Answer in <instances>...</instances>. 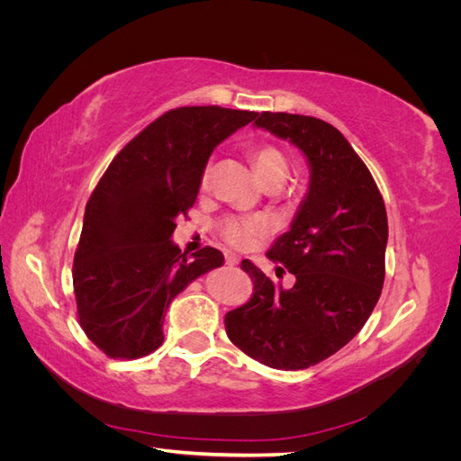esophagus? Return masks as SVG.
<instances>
[{
  "instance_id": "1",
  "label": "esophagus",
  "mask_w": 461,
  "mask_h": 461,
  "mask_svg": "<svg viewBox=\"0 0 461 461\" xmlns=\"http://www.w3.org/2000/svg\"><path fill=\"white\" fill-rule=\"evenodd\" d=\"M225 263H227V265H239V258H236V256L230 254V252H225Z\"/></svg>"
}]
</instances>
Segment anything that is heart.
Returning <instances> with one entry per match:
<instances>
[{"label": "heart", "instance_id": "heart-1", "mask_svg": "<svg viewBox=\"0 0 461 461\" xmlns=\"http://www.w3.org/2000/svg\"><path fill=\"white\" fill-rule=\"evenodd\" d=\"M252 163L259 178L265 185L273 183V180H285L288 175V159L281 148L275 144L261 142L254 146ZM209 176H212V163H205L200 175V186L205 188L209 185ZM267 229V221L263 217H252V215H225L219 221V234L232 248H248L252 246L258 236H261Z\"/></svg>", "mask_w": 461, "mask_h": 461}]
</instances>
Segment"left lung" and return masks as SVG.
I'll list each match as a JSON object with an SVG mask.
<instances>
[{
	"label": "left lung",
	"instance_id": "left-lung-1",
	"mask_svg": "<svg viewBox=\"0 0 461 461\" xmlns=\"http://www.w3.org/2000/svg\"><path fill=\"white\" fill-rule=\"evenodd\" d=\"M256 124L288 138L310 161L308 196L267 252L296 283L276 288L244 259L240 267L254 292L225 315V329L236 348L263 366L308 369L350 342L379 302L388 240L384 200L367 165L332 124L281 111H263Z\"/></svg>",
	"mask_w": 461,
	"mask_h": 461
}]
</instances>
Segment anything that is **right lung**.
I'll use <instances>...</instances> for the list:
<instances>
[{
	"label": "right lung",
	"mask_w": 461,
	"mask_h": 461,
	"mask_svg": "<svg viewBox=\"0 0 461 461\" xmlns=\"http://www.w3.org/2000/svg\"><path fill=\"white\" fill-rule=\"evenodd\" d=\"M256 111L194 105L167 111L124 146L95 185L73 263L77 317L113 359H138L163 344V319L194 278L221 267L205 246L190 258L171 242L200 192L219 142Z\"/></svg>",
	"instance_id": "right-lung-1"
}]
</instances>
